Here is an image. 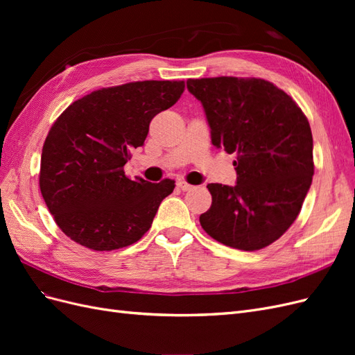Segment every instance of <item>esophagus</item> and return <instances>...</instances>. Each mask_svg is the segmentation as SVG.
Instances as JSON below:
<instances>
[{"instance_id": "1", "label": "esophagus", "mask_w": 355, "mask_h": 355, "mask_svg": "<svg viewBox=\"0 0 355 355\" xmlns=\"http://www.w3.org/2000/svg\"><path fill=\"white\" fill-rule=\"evenodd\" d=\"M176 185H178V188H179V189H182V191H189V189H192V185H189L188 182L182 180V179L176 182Z\"/></svg>"}]
</instances>
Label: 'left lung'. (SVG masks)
Here are the masks:
<instances>
[{"label": "left lung", "mask_w": 355, "mask_h": 355, "mask_svg": "<svg viewBox=\"0 0 355 355\" xmlns=\"http://www.w3.org/2000/svg\"><path fill=\"white\" fill-rule=\"evenodd\" d=\"M187 87L206 112L211 144L237 155V185H207L211 206L200 216L201 227L234 249H263L295 222L313 182L306 116L261 78H189Z\"/></svg>", "instance_id": "left-lung-1"}]
</instances>
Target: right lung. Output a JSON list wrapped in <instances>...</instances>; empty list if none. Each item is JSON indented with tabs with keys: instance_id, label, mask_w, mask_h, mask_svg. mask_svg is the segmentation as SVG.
I'll return each instance as SVG.
<instances>
[{
	"instance_id": "1",
	"label": "right lung",
	"mask_w": 355,
	"mask_h": 355,
	"mask_svg": "<svg viewBox=\"0 0 355 355\" xmlns=\"http://www.w3.org/2000/svg\"><path fill=\"white\" fill-rule=\"evenodd\" d=\"M184 81H136L92 92L51 125L41 154L40 189L58 227L96 252L121 249L151 228L175 180L128 179L124 164L149 123L173 106Z\"/></svg>"
}]
</instances>
